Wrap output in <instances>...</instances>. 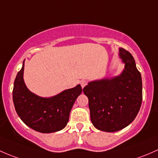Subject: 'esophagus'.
<instances>
[{"mask_svg": "<svg viewBox=\"0 0 158 158\" xmlns=\"http://www.w3.org/2000/svg\"><path fill=\"white\" fill-rule=\"evenodd\" d=\"M87 84V81H85V80H83V81H81V87H82V88H84V87H85Z\"/></svg>", "mask_w": 158, "mask_h": 158, "instance_id": "obj_1", "label": "esophagus"}]
</instances>
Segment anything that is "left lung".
Listing matches in <instances>:
<instances>
[{"mask_svg":"<svg viewBox=\"0 0 158 158\" xmlns=\"http://www.w3.org/2000/svg\"><path fill=\"white\" fill-rule=\"evenodd\" d=\"M119 55L125 63L121 75L90 82L84 88L93 125L108 132L123 129L133 122L142 102L141 76L134 58L123 48Z\"/></svg>","mask_w":158,"mask_h":158,"instance_id":"obj_1","label":"left lung"}]
</instances>
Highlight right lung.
I'll return each instance as SVG.
<instances>
[{
    "label": "right lung",
    "mask_w": 158,
    "mask_h": 158,
    "mask_svg": "<svg viewBox=\"0 0 158 158\" xmlns=\"http://www.w3.org/2000/svg\"><path fill=\"white\" fill-rule=\"evenodd\" d=\"M24 61L17 73L13 90L16 112L27 126L42 133H51L64 128L76 99L82 92L81 85L64 90L51 97L43 98L31 93L23 81Z\"/></svg>",
    "instance_id": "right-lung-1"
}]
</instances>
